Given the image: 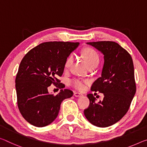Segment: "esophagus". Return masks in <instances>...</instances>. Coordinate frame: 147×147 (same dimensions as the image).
I'll return each instance as SVG.
<instances>
[{
  "mask_svg": "<svg viewBox=\"0 0 147 147\" xmlns=\"http://www.w3.org/2000/svg\"><path fill=\"white\" fill-rule=\"evenodd\" d=\"M74 96H75V97H80V96H82V94H81V93L75 92L74 93Z\"/></svg>",
  "mask_w": 147,
  "mask_h": 147,
  "instance_id": "1",
  "label": "esophagus"
}]
</instances>
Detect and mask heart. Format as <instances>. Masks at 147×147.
Listing matches in <instances>:
<instances>
[{"instance_id":"obj_1","label":"heart","mask_w":147,"mask_h":147,"mask_svg":"<svg viewBox=\"0 0 147 147\" xmlns=\"http://www.w3.org/2000/svg\"><path fill=\"white\" fill-rule=\"evenodd\" d=\"M82 55L84 58L86 63L88 67L93 65H97L99 62V57L96 51L92 48H86L82 52ZM73 61V56L72 55L67 58L64 64L65 69H68ZM86 81L80 80L79 79H74L71 81V84L78 90H82L84 88V84Z\"/></svg>"}]
</instances>
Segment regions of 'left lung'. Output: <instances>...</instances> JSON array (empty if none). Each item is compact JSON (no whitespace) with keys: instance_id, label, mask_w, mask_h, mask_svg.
Segmentation results:
<instances>
[{"instance_id":"1","label":"left lung","mask_w":147,"mask_h":147,"mask_svg":"<svg viewBox=\"0 0 147 147\" xmlns=\"http://www.w3.org/2000/svg\"><path fill=\"white\" fill-rule=\"evenodd\" d=\"M104 55L101 76L91 87L93 92L104 95L102 101L95 103L92 94L87 95L90 105L84 111L87 120L97 127L115 124L129 108L136 92L134 67L131 55L118 43L112 41L87 42Z\"/></svg>"}]
</instances>
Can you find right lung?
<instances>
[{"instance_id": "add662e5", "label": "right lung", "mask_w": 147, "mask_h": 147, "mask_svg": "<svg viewBox=\"0 0 147 147\" xmlns=\"http://www.w3.org/2000/svg\"><path fill=\"white\" fill-rule=\"evenodd\" d=\"M79 42H47L27 52L20 63L16 78L18 106L25 120L36 127H44L57 118L64 99L73 96L68 89L56 95L49 94L48 88L54 84L60 89L65 85L62 76L65 60L78 47Z\"/></svg>"}]
</instances>
